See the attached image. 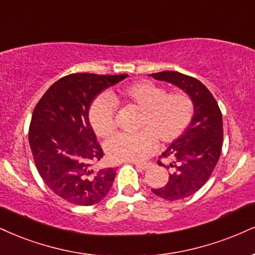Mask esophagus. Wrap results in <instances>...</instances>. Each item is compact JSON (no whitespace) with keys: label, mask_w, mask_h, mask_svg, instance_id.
Wrapping results in <instances>:
<instances>
[{"label":"esophagus","mask_w":255,"mask_h":255,"mask_svg":"<svg viewBox=\"0 0 255 255\" xmlns=\"http://www.w3.org/2000/svg\"><path fill=\"white\" fill-rule=\"evenodd\" d=\"M135 166L139 167L140 170H147V168L153 166V162L148 161V162H135Z\"/></svg>","instance_id":"34e87169"}]
</instances>
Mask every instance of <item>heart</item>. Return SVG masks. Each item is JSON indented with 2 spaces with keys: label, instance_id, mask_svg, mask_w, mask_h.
<instances>
[{
  "label": "heart",
  "instance_id": "b5f03b06",
  "mask_svg": "<svg viewBox=\"0 0 255 255\" xmlns=\"http://www.w3.org/2000/svg\"><path fill=\"white\" fill-rule=\"evenodd\" d=\"M133 104L142 110L140 131L119 134L106 143V152L114 161L142 160L161 143H172L184 135L195 115L191 97L183 91L167 93L151 81H139L119 89L114 100L107 94L95 98L89 108V122L97 136L108 137L115 131V102Z\"/></svg>",
  "mask_w": 255,
  "mask_h": 255
}]
</instances>
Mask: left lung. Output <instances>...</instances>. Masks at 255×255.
<instances>
[{
    "instance_id": "obj_1",
    "label": "left lung",
    "mask_w": 255,
    "mask_h": 255,
    "mask_svg": "<svg viewBox=\"0 0 255 255\" xmlns=\"http://www.w3.org/2000/svg\"><path fill=\"white\" fill-rule=\"evenodd\" d=\"M153 78L177 85L191 97L195 115L188 130L159 157L160 166L170 170L166 185L152 189L158 197L178 201L197 192L208 182L217 161L223 142L222 113L215 97L202 82L176 71L152 73Z\"/></svg>"
}]
</instances>
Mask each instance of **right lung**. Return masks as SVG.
Listing matches in <instances>:
<instances>
[{
    "instance_id": "1",
    "label": "right lung",
    "mask_w": 255,
    "mask_h": 255,
    "mask_svg": "<svg viewBox=\"0 0 255 255\" xmlns=\"http://www.w3.org/2000/svg\"><path fill=\"white\" fill-rule=\"evenodd\" d=\"M126 77L72 73L53 83L36 103L28 133L36 170L69 203L96 204L112 188L116 170L98 166L103 149L88 114L98 94Z\"/></svg>"
}]
</instances>
